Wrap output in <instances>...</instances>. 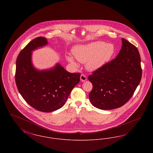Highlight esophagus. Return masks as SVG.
Segmentation results:
<instances>
[{
    "label": "esophagus",
    "instance_id": "esophagus-1",
    "mask_svg": "<svg viewBox=\"0 0 153 153\" xmlns=\"http://www.w3.org/2000/svg\"><path fill=\"white\" fill-rule=\"evenodd\" d=\"M87 77H86L85 75H84V74H81V75L80 76V80H81L82 82L85 81L87 80Z\"/></svg>",
    "mask_w": 153,
    "mask_h": 153
}]
</instances>
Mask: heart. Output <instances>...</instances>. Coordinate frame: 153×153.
Returning a JSON list of instances; mask_svg holds the SVG:
<instances>
[{
	"mask_svg": "<svg viewBox=\"0 0 153 153\" xmlns=\"http://www.w3.org/2000/svg\"><path fill=\"white\" fill-rule=\"evenodd\" d=\"M74 57L82 63L86 62L89 71H96L109 62L114 57L116 49L114 44L103 41L92 42L85 45H76L72 50ZM67 60L73 65L76 62L72 56H66Z\"/></svg>",
	"mask_w": 153,
	"mask_h": 153,
	"instance_id": "1",
	"label": "heart"
}]
</instances>
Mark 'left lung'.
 I'll list each match as a JSON object with an SVG mask.
<instances>
[{
  "mask_svg": "<svg viewBox=\"0 0 153 153\" xmlns=\"http://www.w3.org/2000/svg\"><path fill=\"white\" fill-rule=\"evenodd\" d=\"M122 41L117 57L88 77L93 85L89 98L99 109L123 106L130 99L141 80L142 70L137 48L124 38Z\"/></svg>",
  "mask_w": 153,
  "mask_h": 153,
  "instance_id": "obj_1",
  "label": "left lung"
}]
</instances>
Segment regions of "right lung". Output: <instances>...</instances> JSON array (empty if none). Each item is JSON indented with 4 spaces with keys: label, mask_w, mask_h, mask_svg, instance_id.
<instances>
[{
    "label": "right lung",
    "mask_w": 153,
    "mask_h": 153,
    "mask_svg": "<svg viewBox=\"0 0 153 153\" xmlns=\"http://www.w3.org/2000/svg\"><path fill=\"white\" fill-rule=\"evenodd\" d=\"M39 36L19 53L16 62L15 82L24 100L35 109L51 112L63 107L72 90L79 82L80 73H69L57 64L50 69L39 71L33 65L32 51L48 44Z\"/></svg>",
    "instance_id": "obj_1"
}]
</instances>
